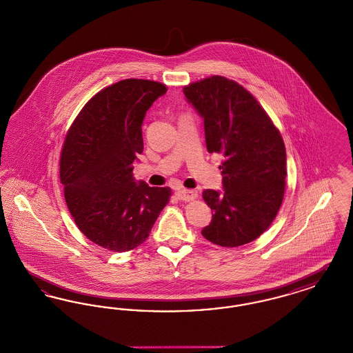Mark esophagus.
Returning <instances> with one entry per match:
<instances>
[{
  "mask_svg": "<svg viewBox=\"0 0 353 353\" xmlns=\"http://www.w3.org/2000/svg\"><path fill=\"white\" fill-rule=\"evenodd\" d=\"M176 196L181 201H193L197 199V190L193 189H180L176 192Z\"/></svg>",
  "mask_w": 353,
  "mask_h": 353,
  "instance_id": "1",
  "label": "esophagus"
}]
</instances>
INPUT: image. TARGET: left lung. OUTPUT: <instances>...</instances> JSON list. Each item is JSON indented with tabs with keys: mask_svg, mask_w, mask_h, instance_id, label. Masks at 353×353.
<instances>
[{
	"mask_svg": "<svg viewBox=\"0 0 353 353\" xmlns=\"http://www.w3.org/2000/svg\"><path fill=\"white\" fill-rule=\"evenodd\" d=\"M185 98L203 119L209 153H222L223 190L202 193L212 222L202 235L236 248L262 234L283 201L285 148L265 110L241 84L214 75L185 85Z\"/></svg>",
	"mask_w": 353,
	"mask_h": 353,
	"instance_id": "1",
	"label": "left lung"
}]
</instances>
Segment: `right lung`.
I'll return each mask as SVG.
<instances>
[{
  "label": "right lung",
  "mask_w": 353,
  "mask_h": 353,
  "mask_svg": "<svg viewBox=\"0 0 353 353\" xmlns=\"http://www.w3.org/2000/svg\"><path fill=\"white\" fill-rule=\"evenodd\" d=\"M164 84L124 79L98 92L72 123L61 154V183L68 210L90 241L128 252L151 233L170 189L136 181L144 150L141 124Z\"/></svg>",
  "instance_id": "add662e5"
}]
</instances>
